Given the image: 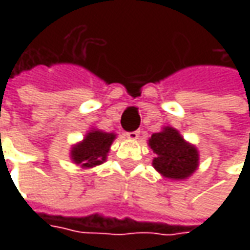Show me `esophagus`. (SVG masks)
<instances>
[{
    "label": "esophagus",
    "mask_w": 250,
    "mask_h": 250,
    "mask_svg": "<svg viewBox=\"0 0 250 250\" xmlns=\"http://www.w3.org/2000/svg\"><path fill=\"white\" fill-rule=\"evenodd\" d=\"M126 138L130 140H136L139 139V132L138 130H133V132H128L126 133Z\"/></svg>",
    "instance_id": "1"
}]
</instances>
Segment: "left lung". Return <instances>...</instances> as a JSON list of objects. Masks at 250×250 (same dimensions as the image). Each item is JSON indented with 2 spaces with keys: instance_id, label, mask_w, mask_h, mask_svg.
I'll list each match as a JSON object with an SVG mask.
<instances>
[{
  "instance_id": "left-lung-1",
  "label": "left lung",
  "mask_w": 250,
  "mask_h": 250,
  "mask_svg": "<svg viewBox=\"0 0 250 250\" xmlns=\"http://www.w3.org/2000/svg\"><path fill=\"white\" fill-rule=\"evenodd\" d=\"M154 153L153 167L160 175L171 181H185L199 167L196 146L184 139L172 126H164L147 140Z\"/></svg>"
}]
</instances>
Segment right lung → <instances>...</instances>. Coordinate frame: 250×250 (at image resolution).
Segmentation results:
<instances>
[{"mask_svg": "<svg viewBox=\"0 0 250 250\" xmlns=\"http://www.w3.org/2000/svg\"><path fill=\"white\" fill-rule=\"evenodd\" d=\"M117 135L114 132H104L97 128H90L81 142L72 145L69 157L73 164L81 168H93L107 161L112 142Z\"/></svg>", "mask_w": 250, "mask_h": 250, "instance_id": "1", "label": "right lung"}]
</instances>
